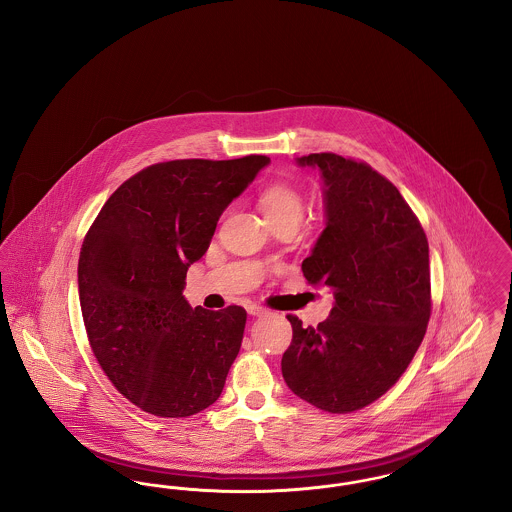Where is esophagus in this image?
<instances>
[{
  "label": "esophagus",
  "instance_id": "1",
  "mask_svg": "<svg viewBox=\"0 0 512 512\" xmlns=\"http://www.w3.org/2000/svg\"><path fill=\"white\" fill-rule=\"evenodd\" d=\"M246 312H248L250 316H264L268 310H266L264 306H258V304H248V306H246Z\"/></svg>",
  "mask_w": 512,
  "mask_h": 512
}]
</instances>
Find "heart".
I'll return each instance as SVG.
<instances>
[{
  "instance_id": "1",
  "label": "heart",
  "mask_w": 512,
  "mask_h": 512,
  "mask_svg": "<svg viewBox=\"0 0 512 512\" xmlns=\"http://www.w3.org/2000/svg\"><path fill=\"white\" fill-rule=\"evenodd\" d=\"M258 204L262 214L268 219L269 225L281 223V221H289L296 225L304 210V200L300 190L285 181H275L262 190L258 196Z\"/></svg>"
}]
</instances>
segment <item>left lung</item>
<instances>
[{"label":"left lung","instance_id":"8db88e82","mask_svg":"<svg viewBox=\"0 0 512 512\" xmlns=\"http://www.w3.org/2000/svg\"><path fill=\"white\" fill-rule=\"evenodd\" d=\"M318 167L325 229L302 273L335 304L318 327L296 316L281 372L289 389L325 412L377 401L403 376L430 322V248L397 187L370 165L337 154L296 158Z\"/></svg>","mask_w":512,"mask_h":512}]
</instances>
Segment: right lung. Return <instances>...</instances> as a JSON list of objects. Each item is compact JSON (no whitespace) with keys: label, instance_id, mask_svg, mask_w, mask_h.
<instances>
[{"label":"right lung","instance_id":"1","mask_svg":"<svg viewBox=\"0 0 512 512\" xmlns=\"http://www.w3.org/2000/svg\"><path fill=\"white\" fill-rule=\"evenodd\" d=\"M268 163L244 156L150 165L109 196L84 237L79 298L90 347L117 391L144 412L187 418L223 391L246 312L192 308L185 277L225 208Z\"/></svg>","mask_w":512,"mask_h":512}]
</instances>
